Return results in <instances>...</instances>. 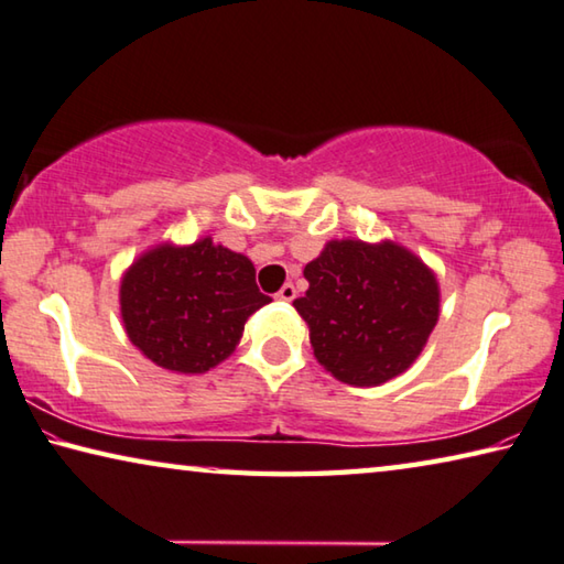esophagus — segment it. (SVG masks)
<instances>
[{"instance_id": "1", "label": "esophagus", "mask_w": 564, "mask_h": 564, "mask_svg": "<svg viewBox=\"0 0 564 564\" xmlns=\"http://www.w3.org/2000/svg\"><path fill=\"white\" fill-rule=\"evenodd\" d=\"M294 297H297V290H294L292 282H288L280 292H276V300H282V302H292Z\"/></svg>"}]
</instances>
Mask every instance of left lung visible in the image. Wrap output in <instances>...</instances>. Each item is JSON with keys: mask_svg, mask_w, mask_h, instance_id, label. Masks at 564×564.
<instances>
[{"mask_svg": "<svg viewBox=\"0 0 564 564\" xmlns=\"http://www.w3.org/2000/svg\"><path fill=\"white\" fill-rule=\"evenodd\" d=\"M304 276L310 290L294 310L317 362L345 384L377 387L402 375L437 325L435 272L390 239H332Z\"/></svg>", "mask_w": 564, "mask_h": 564, "instance_id": "left-lung-1", "label": "left lung"}]
</instances>
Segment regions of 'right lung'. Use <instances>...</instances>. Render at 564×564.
<instances>
[{
    "label": "right lung",
    "mask_w": 564,
    "mask_h": 564,
    "mask_svg": "<svg viewBox=\"0 0 564 564\" xmlns=\"http://www.w3.org/2000/svg\"><path fill=\"white\" fill-rule=\"evenodd\" d=\"M267 302L254 264L209 237L152 247L119 284L129 343L182 375H202L232 355L247 317Z\"/></svg>",
    "instance_id": "obj_1"
}]
</instances>
